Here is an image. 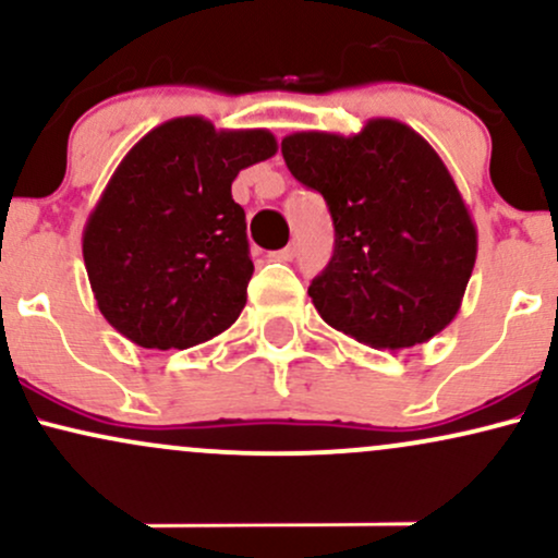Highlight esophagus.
Returning <instances> with one entry per match:
<instances>
[{"label": "esophagus", "instance_id": "1", "mask_svg": "<svg viewBox=\"0 0 558 558\" xmlns=\"http://www.w3.org/2000/svg\"><path fill=\"white\" fill-rule=\"evenodd\" d=\"M296 254H299V243L291 241L286 248H280V252H275L272 257H275V259H283V262H291L293 257H296Z\"/></svg>", "mask_w": 558, "mask_h": 558}]
</instances>
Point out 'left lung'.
<instances>
[{"label":"left lung","mask_w":558,"mask_h":558,"mask_svg":"<svg viewBox=\"0 0 558 558\" xmlns=\"http://www.w3.org/2000/svg\"><path fill=\"white\" fill-rule=\"evenodd\" d=\"M293 178L330 207L336 248L310 286L330 328L373 349L430 341L457 317L477 228L451 172L414 128L373 118L354 136L299 131L280 144Z\"/></svg>","instance_id":"left-lung-1"}]
</instances>
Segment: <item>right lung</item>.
I'll return each instance as SVG.
<instances>
[{"instance_id": "add662e5", "label": "right lung", "mask_w": 558, "mask_h": 558, "mask_svg": "<svg viewBox=\"0 0 558 558\" xmlns=\"http://www.w3.org/2000/svg\"><path fill=\"white\" fill-rule=\"evenodd\" d=\"M265 128L228 131L189 114L151 128L112 172L83 228L96 306L144 349H189L246 306L254 262L230 185L270 159Z\"/></svg>"}]
</instances>
